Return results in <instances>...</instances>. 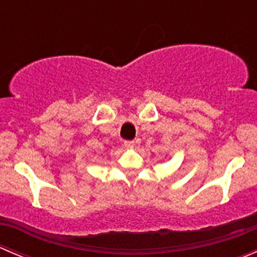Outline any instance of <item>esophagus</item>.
Segmentation results:
<instances>
[{
  "mask_svg": "<svg viewBox=\"0 0 257 257\" xmlns=\"http://www.w3.org/2000/svg\"><path fill=\"white\" fill-rule=\"evenodd\" d=\"M124 145H125V148H128V149H132V148H134V142L133 141H125L124 142Z\"/></svg>",
  "mask_w": 257,
  "mask_h": 257,
  "instance_id": "1",
  "label": "esophagus"
}]
</instances>
